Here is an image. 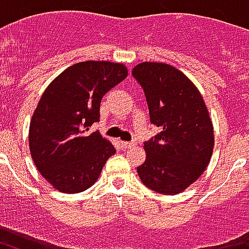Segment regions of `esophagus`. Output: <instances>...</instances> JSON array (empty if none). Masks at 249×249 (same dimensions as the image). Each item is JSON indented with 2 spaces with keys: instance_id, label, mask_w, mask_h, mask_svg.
Here are the masks:
<instances>
[{
  "instance_id": "obj_1",
  "label": "esophagus",
  "mask_w": 249,
  "mask_h": 249,
  "mask_svg": "<svg viewBox=\"0 0 249 249\" xmlns=\"http://www.w3.org/2000/svg\"><path fill=\"white\" fill-rule=\"evenodd\" d=\"M120 145L121 148H124V149H129L132 146H135V142H128V141H120Z\"/></svg>"
}]
</instances>
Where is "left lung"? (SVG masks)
Instances as JSON below:
<instances>
[{
	"mask_svg": "<svg viewBox=\"0 0 249 249\" xmlns=\"http://www.w3.org/2000/svg\"><path fill=\"white\" fill-rule=\"evenodd\" d=\"M132 74L144 89L152 124L160 132L144 142L145 161L137 173L162 195L185 191L207 169L213 153V124L196 85L162 62H141Z\"/></svg>",
	"mask_w": 249,
	"mask_h": 249,
	"instance_id": "left-lung-1",
	"label": "left lung"
}]
</instances>
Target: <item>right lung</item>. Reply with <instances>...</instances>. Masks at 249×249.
Wrapping results in <instances>:
<instances>
[{"instance_id": "1", "label": "right lung", "mask_w": 249, "mask_h": 249, "mask_svg": "<svg viewBox=\"0 0 249 249\" xmlns=\"http://www.w3.org/2000/svg\"><path fill=\"white\" fill-rule=\"evenodd\" d=\"M128 68L112 61L69 66L48 85L29 125L36 168L62 193H78L97 181L114 146L89 126L100 120L104 94L125 80Z\"/></svg>"}]
</instances>
